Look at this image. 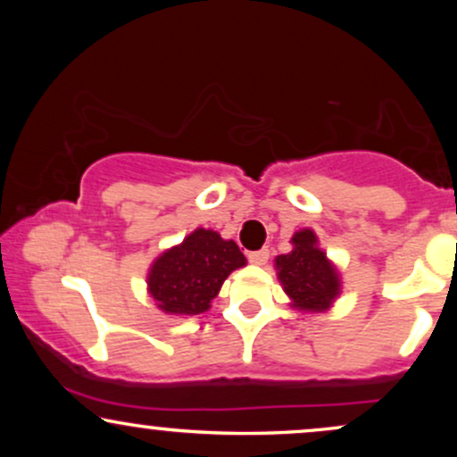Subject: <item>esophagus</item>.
<instances>
[{"mask_svg": "<svg viewBox=\"0 0 457 457\" xmlns=\"http://www.w3.org/2000/svg\"><path fill=\"white\" fill-rule=\"evenodd\" d=\"M269 249H258V251H251L249 253V262L251 264H258V266H262V264H266V260H269Z\"/></svg>", "mask_w": 457, "mask_h": 457, "instance_id": "esophagus-1", "label": "esophagus"}]
</instances>
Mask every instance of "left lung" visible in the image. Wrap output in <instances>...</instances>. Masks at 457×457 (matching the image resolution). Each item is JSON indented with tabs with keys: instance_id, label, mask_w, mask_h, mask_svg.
<instances>
[{
	"instance_id": "1",
	"label": "left lung",
	"mask_w": 457,
	"mask_h": 457,
	"mask_svg": "<svg viewBox=\"0 0 457 457\" xmlns=\"http://www.w3.org/2000/svg\"><path fill=\"white\" fill-rule=\"evenodd\" d=\"M290 253L277 255L275 270L290 307L305 313H322L333 307L342 295V275L320 249V240L312 228H303L290 238Z\"/></svg>"
}]
</instances>
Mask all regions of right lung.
<instances>
[{"label": "right lung", "instance_id": "add662e5", "mask_svg": "<svg viewBox=\"0 0 457 457\" xmlns=\"http://www.w3.org/2000/svg\"><path fill=\"white\" fill-rule=\"evenodd\" d=\"M243 266L246 258L234 240L197 228L152 262L145 277L148 295L162 313L197 316L211 309L229 272Z\"/></svg>", "mask_w": 457, "mask_h": 457}]
</instances>
